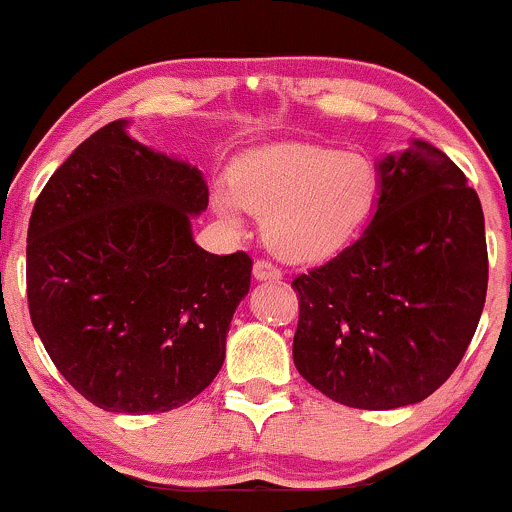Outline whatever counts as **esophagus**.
I'll return each instance as SVG.
<instances>
[{"instance_id":"obj_1","label":"esophagus","mask_w":512,"mask_h":512,"mask_svg":"<svg viewBox=\"0 0 512 512\" xmlns=\"http://www.w3.org/2000/svg\"><path fill=\"white\" fill-rule=\"evenodd\" d=\"M252 274H255L257 281H279L281 279V269L274 267V264L267 260H257L255 267H252Z\"/></svg>"}]
</instances>
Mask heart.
<instances>
[{
    "instance_id": "obj_1",
    "label": "heart",
    "mask_w": 512,
    "mask_h": 512,
    "mask_svg": "<svg viewBox=\"0 0 512 512\" xmlns=\"http://www.w3.org/2000/svg\"><path fill=\"white\" fill-rule=\"evenodd\" d=\"M373 195L375 168L366 156L279 144L240 158L214 207L233 228H243L240 209L264 216L269 248L315 260L354 236Z\"/></svg>"
}]
</instances>
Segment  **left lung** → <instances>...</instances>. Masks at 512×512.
Instances as JSON below:
<instances>
[{
	"label": "left lung",
	"instance_id": "obj_1",
	"mask_svg": "<svg viewBox=\"0 0 512 512\" xmlns=\"http://www.w3.org/2000/svg\"><path fill=\"white\" fill-rule=\"evenodd\" d=\"M373 219L293 279V363L334 402L397 409L438 390L477 332L489 284L484 211L443 151L414 139L378 163Z\"/></svg>",
	"mask_w": 512,
	"mask_h": 512
}]
</instances>
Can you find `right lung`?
Listing matches in <instances>:
<instances>
[{
	"label": "right lung",
	"mask_w": 512,
	"mask_h": 512,
	"mask_svg": "<svg viewBox=\"0 0 512 512\" xmlns=\"http://www.w3.org/2000/svg\"><path fill=\"white\" fill-rule=\"evenodd\" d=\"M202 173L139 144L127 120L98 129L43 187L28 223V310L79 395L117 414H158L211 385L250 291L245 252L192 238Z\"/></svg>",
	"instance_id": "1"
}]
</instances>
